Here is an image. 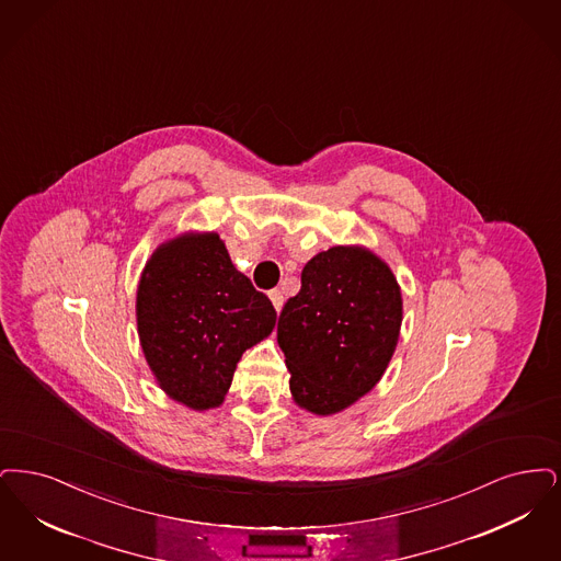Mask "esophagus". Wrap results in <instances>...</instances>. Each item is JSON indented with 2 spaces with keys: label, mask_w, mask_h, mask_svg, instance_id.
<instances>
[{
  "label": "esophagus",
  "mask_w": 561,
  "mask_h": 561,
  "mask_svg": "<svg viewBox=\"0 0 561 561\" xmlns=\"http://www.w3.org/2000/svg\"><path fill=\"white\" fill-rule=\"evenodd\" d=\"M270 301H272V306H274V310L276 312H280V308H283V301H285V297H283V291L280 289H272L268 293Z\"/></svg>",
  "instance_id": "obj_1"
}]
</instances>
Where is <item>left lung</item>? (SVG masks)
Wrapping results in <instances>:
<instances>
[{
  "label": "left lung",
  "instance_id": "obj_1",
  "mask_svg": "<svg viewBox=\"0 0 561 561\" xmlns=\"http://www.w3.org/2000/svg\"><path fill=\"white\" fill-rule=\"evenodd\" d=\"M402 291L390 266L363 244H337L301 270V289L278 318L293 402L318 416L342 413L373 390L396 352Z\"/></svg>",
  "mask_w": 561,
  "mask_h": 561
}]
</instances>
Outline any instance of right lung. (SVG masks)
<instances>
[{
    "instance_id": "add662e5",
    "label": "right lung",
    "mask_w": 561,
    "mask_h": 561,
    "mask_svg": "<svg viewBox=\"0 0 561 561\" xmlns=\"http://www.w3.org/2000/svg\"><path fill=\"white\" fill-rule=\"evenodd\" d=\"M138 337L157 386L193 411L218 409L244 350L276 310L234 268L218 232H182L148 257L136 293Z\"/></svg>"
}]
</instances>
